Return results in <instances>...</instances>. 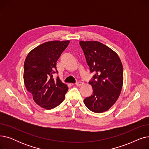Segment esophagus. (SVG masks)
<instances>
[{
  "instance_id": "obj_1",
  "label": "esophagus",
  "mask_w": 149,
  "mask_h": 149,
  "mask_svg": "<svg viewBox=\"0 0 149 149\" xmlns=\"http://www.w3.org/2000/svg\"><path fill=\"white\" fill-rule=\"evenodd\" d=\"M83 84V82H81V81H78L75 83V85L77 86H82Z\"/></svg>"
}]
</instances>
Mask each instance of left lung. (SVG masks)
Masks as SVG:
<instances>
[{
  "instance_id": "1",
  "label": "left lung",
  "mask_w": 149,
  "mask_h": 149,
  "mask_svg": "<svg viewBox=\"0 0 149 149\" xmlns=\"http://www.w3.org/2000/svg\"><path fill=\"white\" fill-rule=\"evenodd\" d=\"M91 72H94L89 82L93 93L84 98L90 111L101 113L107 111L116 102L123 84V68L117 54L104 44L97 41H80Z\"/></svg>"
}]
</instances>
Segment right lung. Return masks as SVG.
I'll use <instances>...</instances> for the list:
<instances>
[{"instance_id": "obj_1", "label": "right lung", "mask_w": 149, "mask_h": 149, "mask_svg": "<svg viewBox=\"0 0 149 149\" xmlns=\"http://www.w3.org/2000/svg\"><path fill=\"white\" fill-rule=\"evenodd\" d=\"M69 43V40L45 42L30 51L24 63L26 88L35 102L48 110L58 106L68 91L67 85L54 75L58 73L56 62Z\"/></svg>"}]
</instances>
